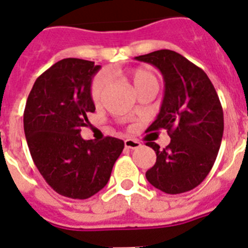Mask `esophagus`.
I'll return each instance as SVG.
<instances>
[{
    "mask_svg": "<svg viewBox=\"0 0 248 248\" xmlns=\"http://www.w3.org/2000/svg\"><path fill=\"white\" fill-rule=\"evenodd\" d=\"M124 147L128 149H136V148H138V147H140V143L138 142V140L128 138V140H124Z\"/></svg>",
    "mask_w": 248,
    "mask_h": 248,
    "instance_id": "esophagus-1",
    "label": "esophagus"
}]
</instances>
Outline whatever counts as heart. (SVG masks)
<instances>
[{"mask_svg":"<svg viewBox=\"0 0 248 248\" xmlns=\"http://www.w3.org/2000/svg\"><path fill=\"white\" fill-rule=\"evenodd\" d=\"M127 79L129 80V82L132 84L137 93L142 89L148 88V86H155V88L158 86L157 77L149 69L142 68V66L133 68L127 71ZM108 79L105 74H100L93 78L90 86V96L95 104L100 102L105 93V89L108 88Z\"/></svg>","mask_w":248,"mask_h":248,"instance_id":"b5f03b06","label":"heart"}]
</instances>
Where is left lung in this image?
Masks as SVG:
<instances>
[{
	"mask_svg": "<svg viewBox=\"0 0 248 248\" xmlns=\"http://www.w3.org/2000/svg\"><path fill=\"white\" fill-rule=\"evenodd\" d=\"M152 64L164 80L159 113L148 129H167L170 143L160 149L146 178L167 194L189 191L206 178L215 163L224 133V112L213 82L205 71L179 53L162 49L136 57Z\"/></svg>",
	"mask_w": 248,
	"mask_h": 248,
	"instance_id": "1",
	"label": "left lung"
}]
</instances>
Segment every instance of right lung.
Wrapping results in <instances>:
<instances>
[{
    "mask_svg": "<svg viewBox=\"0 0 248 248\" xmlns=\"http://www.w3.org/2000/svg\"><path fill=\"white\" fill-rule=\"evenodd\" d=\"M100 68L90 60H60L35 80L24 108V135L35 167L53 190L71 199L101 190L124 147L119 138L93 142L80 136L88 113L95 111L90 86Z\"/></svg>",
    "mask_w": 248,
    "mask_h": 248,
    "instance_id": "right-lung-1",
    "label": "right lung"
}]
</instances>
